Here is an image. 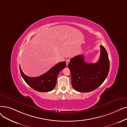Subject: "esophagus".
<instances>
[{"label":"esophagus","mask_w":127,"mask_h":127,"mask_svg":"<svg viewBox=\"0 0 127 127\" xmlns=\"http://www.w3.org/2000/svg\"><path fill=\"white\" fill-rule=\"evenodd\" d=\"M69 61H70V59H67L66 60V65H67L69 63Z\"/></svg>","instance_id":"esophagus-1"}]
</instances>
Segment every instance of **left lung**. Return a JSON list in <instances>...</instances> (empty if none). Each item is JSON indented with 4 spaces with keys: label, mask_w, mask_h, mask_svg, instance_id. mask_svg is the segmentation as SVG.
Instances as JSON below:
<instances>
[{
    "label": "left lung",
    "mask_w": 127,
    "mask_h": 127,
    "mask_svg": "<svg viewBox=\"0 0 127 127\" xmlns=\"http://www.w3.org/2000/svg\"><path fill=\"white\" fill-rule=\"evenodd\" d=\"M100 59L96 63H88L82 55L70 59L68 67L71 74V85L80 92H89L96 89L106 78L109 70V61L106 49L100 46Z\"/></svg>",
    "instance_id": "obj_1"
}]
</instances>
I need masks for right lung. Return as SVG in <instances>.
I'll list each match as a JSON object with an SVG mask.
<instances>
[{"label":"right lung","instance_id":"1","mask_svg":"<svg viewBox=\"0 0 127 127\" xmlns=\"http://www.w3.org/2000/svg\"><path fill=\"white\" fill-rule=\"evenodd\" d=\"M66 62H61L54 65L47 72L36 77H30L25 75L20 66L21 74L26 84L33 89L39 92H49L56 85L57 77L61 70L64 68Z\"/></svg>","mask_w":127,"mask_h":127}]
</instances>
